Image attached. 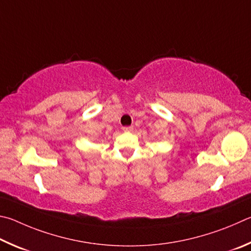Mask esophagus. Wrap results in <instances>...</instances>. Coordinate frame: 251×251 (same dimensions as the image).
Segmentation results:
<instances>
[{"label": "esophagus", "instance_id": "34e87169", "mask_svg": "<svg viewBox=\"0 0 251 251\" xmlns=\"http://www.w3.org/2000/svg\"><path fill=\"white\" fill-rule=\"evenodd\" d=\"M122 130L126 131V132H130V131L133 130V126H123Z\"/></svg>", "mask_w": 251, "mask_h": 251}]
</instances>
